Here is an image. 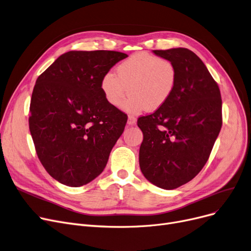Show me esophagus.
I'll use <instances>...</instances> for the list:
<instances>
[{"label": "esophagus", "instance_id": "1", "mask_svg": "<svg viewBox=\"0 0 251 251\" xmlns=\"http://www.w3.org/2000/svg\"><path fill=\"white\" fill-rule=\"evenodd\" d=\"M127 123H128V125H130V126L135 125V123H136V118H135L134 116L129 115V116H128V121H127Z\"/></svg>", "mask_w": 251, "mask_h": 251}]
</instances>
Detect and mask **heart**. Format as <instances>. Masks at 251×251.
<instances>
[{
    "mask_svg": "<svg viewBox=\"0 0 251 251\" xmlns=\"http://www.w3.org/2000/svg\"><path fill=\"white\" fill-rule=\"evenodd\" d=\"M177 83L174 63L148 52H138L120 62L116 75L108 72L100 82L105 100L114 107L121 105L130 113L156 111L171 97Z\"/></svg>",
    "mask_w": 251,
    "mask_h": 251,
    "instance_id": "obj_1",
    "label": "heart"
}]
</instances>
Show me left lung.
I'll list each match as a JSON object with an SVG mask.
<instances>
[{
  "mask_svg": "<svg viewBox=\"0 0 251 251\" xmlns=\"http://www.w3.org/2000/svg\"><path fill=\"white\" fill-rule=\"evenodd\" d=\"M171 60L177 83L168 101L137 119L144 134L139 166L155 186L173 190L192 180L208 160L223 125L219 85L187 48L154 50Z\"/></svg>",
  "mask_w": 251,
  "mask_h": 251,
  "instance_id": "8db88e82",
  "label": "left lung"
}]
</instances>
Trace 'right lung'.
<instances>
[{"instance_id":"right-lung-1","label":"right lung","mask_w":251,"mask_h":251,"mask_svg":"<svg viewBox=\"0 0 251 251\" xmlns=\"http://www.w3.org/2000/svg\"><path fill=\"white\" fill-rule=\"evenodd\" d=\"M126 57L118 51H70L37 79L29 131L42 165L65 186L99 176L124 131L127 115L105 100L100 82Z\"/></svg>"}]
</instances>
